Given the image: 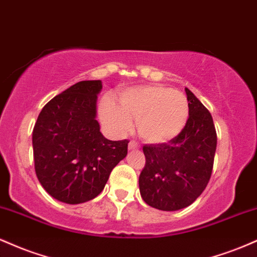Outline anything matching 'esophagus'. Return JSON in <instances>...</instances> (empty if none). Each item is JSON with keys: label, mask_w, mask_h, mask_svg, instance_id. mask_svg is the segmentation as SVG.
<instances>
[{"label": "esophagus", "mask_w": 257, "mask_h": 257, "mask_svg": "<svg viewBox=\"0 0 257 257\" xmlns=\"http://www.w3.org/2000/svg\"><path fill=\"white\" fill-rule=\"evenodd\" d=\"M128 147H129V150H138L139 147H140V145H139L137 141L131 140V141H129V144H128Z\"/></svg>", "instance_id": "34e87169"}]
</instances>
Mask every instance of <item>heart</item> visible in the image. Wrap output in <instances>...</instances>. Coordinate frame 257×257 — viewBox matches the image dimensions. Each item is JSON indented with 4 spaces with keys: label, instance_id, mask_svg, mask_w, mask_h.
I'll list each match as a JSON object with an SVG mask.
<instances>
[{
    "label": "heart",
    "instance_id": "1",
    "mask_svg": "<svg viewBox=\"0 0 257 257\" xmlns=\"http://www.w3.org/2000/svg\"><path fill=\"white\" fill-rule=\"evenodd\" d=\"M100 114L116 134L132 129L138 120L139 135L151 144L173 140L180 134L188 118L187 98L178 90L163 85H140L129 88L118 95V106L105 98Z\"/></svg>",
    "mask_w": 257,
    "mask_h": 257
}]
</instances>
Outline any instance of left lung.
<instances>
[{"label":"left lung","instance_id":"1","mask_svg":"<svg viewBox=\"0 0 257 257\" xmlns=\"http://www.w3.org/2000/svg\"><path fill=\"white\" fill-rule=\"evenodd\" d=\"M188 118L180 134L143 147L146 163L139 176L144 202L174 211L191 205L205 190L213 172L217 137L210 112L190 89Z\"/></svg>","mask_w":257,"mask_h":257}]
</instances>
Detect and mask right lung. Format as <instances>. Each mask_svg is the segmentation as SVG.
I'll return each instance as SVG.
<instances>
[{
  "label": "right lung",
  "mask_w": 257,
  "mask_h": 257,
  "mask_svg": "<svg viewBox=\"0 0 257 257\" xmlns=\"http://www.w3.org/2000/svg\"><path fill=\"white\" fill-rule=\"evenodd\" d=\"M101 81H82L54 96L32 132L35 172L53 198L79 204L104 190L114 167L128 153V140L100 133L96 99Z\"/></svg>",
  "instance_id": "right-lung-1"
}]
</instances>
